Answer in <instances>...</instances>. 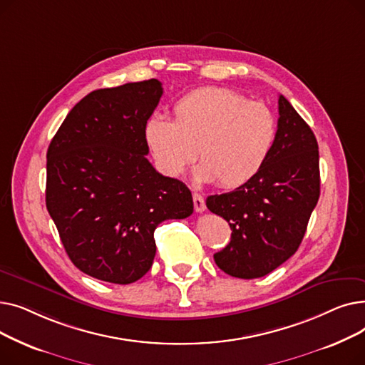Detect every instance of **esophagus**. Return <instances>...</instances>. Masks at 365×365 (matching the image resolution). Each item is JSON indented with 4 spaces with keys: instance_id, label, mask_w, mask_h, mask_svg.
<instances>
[{
    "instance_id": "esophagus-1",
    "label": "esophagus",
    "mask_w": 365,
    "mask_h": 365,
    "mask_svg": "<svg viewBox=\"0 0 365 365\" xmlns=\"http://www.w3.org/2000/svg\"><path fill=\"white\" fill-rule=\"evenodd\" d=\"M192 198H194V207H195V212H198V213L205 212V201H204V198H202L200 194H194V195H192Z\"/></svg>"
}]
</instances>
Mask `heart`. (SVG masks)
<instances>
[{"mask_svg": "<svg viewBox=\"0 0 365 365\" xmlns=\"http://www.w3.org/2000/svg\"><path fill=\"white\" fill-rule=\"evenodd\" d=\"M173 113L175 121L153 113L143 127L153 163L167 178L180 176L198 153L197 180H216L225 189L242 186L260 171L277 136L269 108L223 87L186 93Z\"/></svg>", "mask_w": 365, "mask_h": 365, "instance_id": "obj_1", "label": "heart"}]
</instances>
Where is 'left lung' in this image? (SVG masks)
Returning <instances> with one entry per match:
<instances>
[{"mask_svg": "<svg viewBox=\"0 0 365 365\" xmlns=\"http://www.w3.org/2000/svg\"><path fill=\"white\" fill-rule=\"evenodd\" d=\"M278 112L275 142L257 175L205 201L210 212L232 229L231 242L215 255V262L235 278L264 277L290 259L319 198L315 134L284 96Z\"/></svg>", "mask_w": 365, "mask_h": 365, "instance_id": "left-lung-1", "label": "left lung"}]
</instances>
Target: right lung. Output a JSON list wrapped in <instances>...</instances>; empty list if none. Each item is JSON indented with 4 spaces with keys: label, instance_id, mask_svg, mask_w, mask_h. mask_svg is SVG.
<instances>
[{
    "label": "right lung",
    "instance_id": "add662e5",
    "mask_svg": "<svg viewBox=\"0 0 365 365\" xmlns=\"http://www.w3.org/2000/svg\"><path fill=\"white\" fill-rule=\"evenodd\" d=\"M163 86L152 78L87 94L47 150L46 205L72 263L112 284H131L152 266L153 232L192 215L187 186L152 167L143 138Z\"/></svg>",
    "mask_w": 365,
    "mask_h": 365
}]
</instances>
